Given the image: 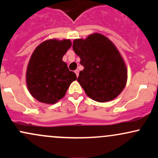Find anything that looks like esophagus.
<instances>
[{
	"label": "esophagus",
	"mask_w": 158,
	"mask_h": 158,
	"mask_svg": "<svg viewBox=\"0 0 158 158\" xmlns=\"http://www.w3.org/2000/svg\"><path fill=\"white\" fill-rule=\"evenodd\" d=\"M74 72H75V73H76V76H79V70H76L75 71H74Z\"/></svg>",
	"instance_id": "esophagus-1"
}]
</instances>
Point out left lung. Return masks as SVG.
Instances as JSON below:
<instances>
[{"label": "left lung", "mask_w": 158, "mask_h": 158, "mask_svg": "<svg viewBox=\"0 0 158 158\" xmlns=\"http://www.w3.org/2000/svg\"><path fill=\"white\" fill-rule=\"evenodd\" d=\"M73 48L84 67L77 81L87 96L100 103L117 98L125 88L127 70L115 44L94 33L85 39L74 40Z\"/></svg>", "instance_id": "obj_1"}]
</instances>
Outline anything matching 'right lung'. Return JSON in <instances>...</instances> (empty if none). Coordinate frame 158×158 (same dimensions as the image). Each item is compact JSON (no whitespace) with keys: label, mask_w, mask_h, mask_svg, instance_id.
<instances>
[{"label":"right lung","mask_w":158,"mask_h":158,"mask_svg":"<svg viewBox=\"0 0 158 158\" xmlns=\"http://www.w3.org/2000/svg\"><path fill=\"white\" fill-rule=\"evenodd\" d=\"M72 46L70 40H47L31 55L26 71V84L38 101L54 104L64 97L70 85L77 78L62 58Z\"/></svg>","instance_id":"1"}]
</instances>
